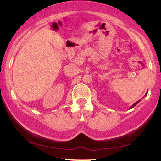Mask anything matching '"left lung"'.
I'll list each match as a JSON object with an SVG mask.
<instances>
[{"instance_id": "obj_1", "label": "left lung", "mask_w": 161, "mask_h": 161, "mask_svg": "<svg viewBox=\"0 0 161 161\" xmlns=\"http://www.w3.org/2000/svg\"><path fill=\"white\" fill-rule=\"evenodd\" d=\"M147 93H146V94H145V96H146V95H147ZM139 101H140V100H139V101H137V102H136V103H135V104H132V106H131V107H130V108H129V109H132V108H134V107H135V106H136V104H138V102H139Z\"/></svg>"}]
</instances>
